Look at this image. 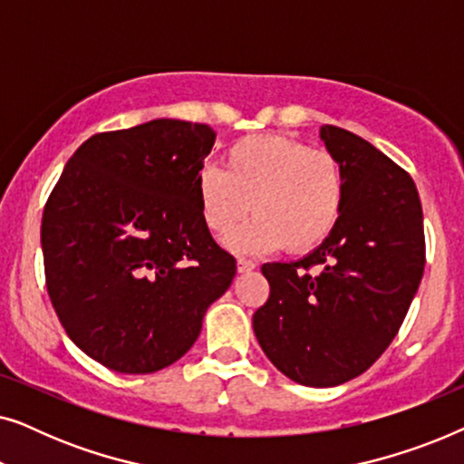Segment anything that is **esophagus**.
Segmentation results:
<instances>
[{"instance_id":"34e87169","label":"esophagus","mask_w":464,"mask_h":464,"mask_svg":"<svg viewBox=\"0 0 464 464\" xmlns=\"http://www.w3.org/2000/svg\"><path fill=\"white\" fill-rule=\"evenodd\" d=\"M237 268H238L240 275H245V272H251V270H256V264L249 262V259H238Z\"/></svg>"}]
</instances>
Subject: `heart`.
Here are the masks:
<instances>
[{"label":"heart","mask_w":464,"mask_h":464,"mask_svg":"<svg viewBox=\"0 0 464 464\" xmlns=\"http://www.w3.org/2000/svg\"><path fill=\"white\" fill-rule=\"evenodd\" d=\"M196 200L205 226L226 237L248 211L256 218L226 238L238 256H262L285 246L308 253L340 224L346 177L338 158L283 135H257L232 143L224 169L196 175Z\"/></svg>","instance_id":"b5f03b06"}]
</instances>
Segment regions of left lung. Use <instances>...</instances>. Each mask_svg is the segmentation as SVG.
I'll return each mask as SVG.
<instances>
[{
  "mask_svg": "<svg viewBox=\"0 0 464 464\" xmlns=\"http://www.w3.org/2000/svg\"><path fill=\"white\" fill-rule=\"evenodd\" d=\"M346 177L340 224L297 262L262 266L270 297L253 332L285 376L338 386L363 373L395 338L424 272L422 207L411 177L370 141L321 126Z\"/></svg>",
  "mask_w": 464,
  "mask_h": 464,
  "instance_id": "obj_1",
  "label": "left lung"
}]
</instances>
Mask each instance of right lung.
<instances>
[{"label": "right lung", "instance_id": "add662e5", "mask_svg": "<svg viewBox=\"0 0 464 464\" xmlns=\"http://www.w3.org/2000/svg\"><path fill=\"white\" fill-rule=\"evenodd\" d=\"M215 137L170 118L92 135L46 202L48 295L73 344L113 372L154 373L181 359L237 275L196 200Z\"/></svg>", "mask_w": 464, "mask_h": 464}]
</instances>
